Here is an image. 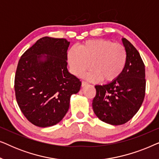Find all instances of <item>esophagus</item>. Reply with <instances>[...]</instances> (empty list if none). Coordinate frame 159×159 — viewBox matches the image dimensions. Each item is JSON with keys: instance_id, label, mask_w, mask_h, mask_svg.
<instances>
[{"instance_id": "34e87169", "label": "esophagus", "mask_w": 159, "mask_h": 159, "mask_svg": "<svg viewBox=\"0 0 159 159\" xmlns=\"http://www.w3.org/2000/svg\"><path fill=\"white\" fill-rule=\"evenodd\" d=\"M87 84H88V82H85V81H84V80H82V86H85Z\"/></svg>"}]
</instances>
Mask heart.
I'll use <instances>...</instances> for the list:
<instances>
[{
	"label": "heart",
	"mask_w": 159,
	"mask_h": 159,
	"mask_svg": "<svg viewBox=\"0 0 159 159\" xmlns=\"http://www.w3.org/2000/svg\"><path fill=\"white\" fill-rule=\"evenodd\" d=\"M68 61L72 72L81 76L87 74L89 80L110 82L116 80L125 69L127 53L123 45L107 40H88L80 45L79 50L71 48L68 53Z\"/></svg>",
	"instance_id": "1"
}]
</instances>
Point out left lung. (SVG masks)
<instances>
[{
	"instance_id": "left-lung-1",
	"label": "left lung",
	"mask_w": 159,
	"mask_h": 159,
	"mask_svg": "<svg viewBox=\"0 0 159 159\" xmlns=\"http://www.w3.org/2000/svg\"><path fill=\"white\" fill-rule=\"evenodd\" d=\"M127 61L121 75L111 82L95 85V114L104 122L121 125L129 121L142 105L145 94V64L129 41L122 38Z\"/></svg>"
}]
</instances>
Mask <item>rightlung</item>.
I'll return each mask as SVG.
<instances>
[{
	"label": "right lung",
	"mask_w": 159,
	"mask_h": 159,
	"mask_svg": "<svg viewBox=\"0 0 159 159\" xmlns=\"http://www.w3.org/2000/svg\"><path fill=\"white\" fill-rule=\"evenodd\" d=\"M69 43L64 38L44 37L19 61L14 80L17 103L27 120L38 127L61 121L71 95L81 87L80 80L67 69Z\"/></svg>",
	"instance_id": "1"
}]
</instances>
